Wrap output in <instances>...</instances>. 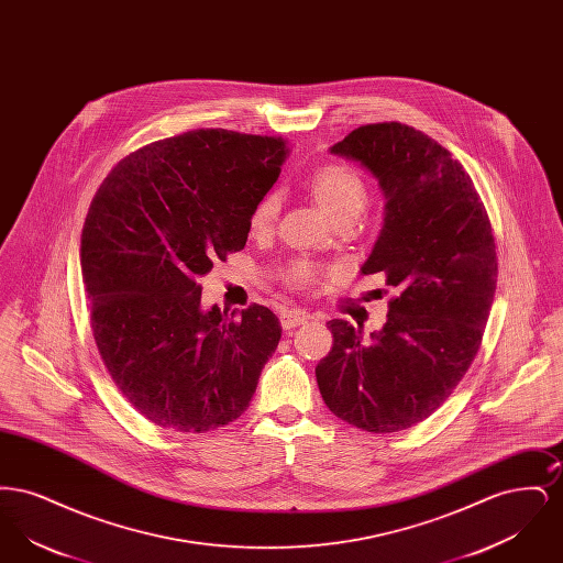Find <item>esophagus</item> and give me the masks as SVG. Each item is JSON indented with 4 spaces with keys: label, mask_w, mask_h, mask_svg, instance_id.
<instances>
[{
    "label": "esophagus",
    "mask_w": 563,
    "mask_h": 563,
    "mask_svg": "<svg viewBox=\"0 0 563 563\" xmlns=\"http://www.w3.org/2000/svg\"><path fill=\"white\" fill-rule=\"evenodd\" d=\"M308 321H310V314L306 310H299V308H291V310H283L280 312L283 329H295V327L306 324Z\"/></svg>",
    "instance_id": "1"
}]
</instances>
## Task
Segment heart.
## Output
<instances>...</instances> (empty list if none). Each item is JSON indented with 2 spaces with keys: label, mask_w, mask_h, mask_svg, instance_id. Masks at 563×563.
Wrapping results in <instances>:
<instances>
[{
  "label": "heart",
  "mask_w": 563,
  "mask_h": 563,
  "mask_svg": "<svg viewBox=\"0 0 563 563\" xmlns=\"http://www.w3.org/2000/svg\"><path fill=\"white\" fill-rule=\"evenodd\" d=\"M308 189L331 221L342 217H356L367 200L365 181L354 168H350L346 164H324L321 168H317L308 177ZM276 213H278V198L276 194H266L251 211L249 217L251 232L253 234L268 232L276 219ZM287 278L297 287L310 285L317 278V268L306 262H299L289 269Z\"/></svg>",
  "instance_id": "1"
}]
</instances>
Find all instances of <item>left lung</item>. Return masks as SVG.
I'll use <instances>...</instances> for the list:
<instances>
[{"label":"left lung","instance_id":"1","mask_svg":"<svg viewBox=\"0 0 563 563\" xmlns=\"http://www.w3.org/2000/svg\"><path fill=\"white\" fill-rule=\"evenodd\" d=\"M329 152L377 181L384 225L361 272H384L399 295L369 340L363 327L327 322L333 349L317 365L319 390L356 429H411L452 395L482 346L498 278L492 225L468 173L429 134L367 124Z\"/></svg>","mask_w":563,"mask_h":563}]
</instances>
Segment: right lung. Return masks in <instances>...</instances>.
<instances>
[{
    "instance_id": "right-lung-1",
    "label": "right lung",
    "mask_w": 563,
    "mask_h": 563,
    "mask_svg": "<svg viewBox=\"0 0 563 563\" xmlns=\"http://www.w3.org/2000/svg\"><path fill=\"white\" fill-rule=\"evenodd\" d=\"M287 143L223 129L150 143L118 162L81 230L97 349L122 395L162 429L234 422L278 346L266 306H202L198 278L241 251Z\"/></svg>"
}]
</instances>
